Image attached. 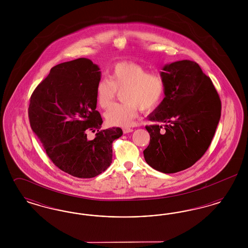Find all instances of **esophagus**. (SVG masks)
Wrapping results in <instances>:
<instances>
[{"label":"esophagus","mask_w":248,"mask_h":248,"mask_svg":"<svg viewBox=\"0 0 248 248\" xmlns=\"http://www.w3.org/2000/svg\"><path fill=\"white\" fill-rule=\"evenodd\" d=\"M123 132H124V134H128V133L133 132V129H132V128H128V127H124V128H123Z\"/></svg>","instance_id":"1"}]
</instances>
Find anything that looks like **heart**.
Returning <instances> with one entry per match:
<instances>
[{"instance_id":"b5f03b06","label":"heart","mask_w":248,"mask_h":248,"mask_svg":"<svg viewBox=\"0 0 248 248\" xmlns=\"http://www.w3.org/2000/svg\"><path fill=\"white\" fill-rule=\"evenodd\" d=\"M124 103L110 107L105 119L109 125L132 126L138 118L140 108L151 110L158 106L165 92L160 74L148 72L141 65L120 62L110 70L108 78H101L95 86L97 104L107 108L113 102L117 91H123Z\"/></svg>"}]
</instances>
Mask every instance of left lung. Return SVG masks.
I'll return each instance as SVG.
<instances>
[{"mask_svg": "<svg viewBox=\"0 0 248 248\" xmlns=\"http://www.w3.org/2000/svg\"><path fill=\"white\" fill-rule=\"evenodd\" d=\"M163 71L165 96L148 116L153 123L146 125L151 140L143 154L155 170L172 174L194 165L207 151L220 119L221 101L196 62L179 60L166 64Z\"/></svg>", "mask_w": 248, "mask_h": 248, "instance_id": "1", "label": "left lung"}]
</instances>
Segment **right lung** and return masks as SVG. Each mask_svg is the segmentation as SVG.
Listing matches in <instances>:
<instances>
[{
    "label": "right lung",
    "mask_w": 248,
    "mask_h": 248,
    "mask_svg": "<svg viewBox=\"0 0 248 248\" xmlns=\"http://www.w3.org/2000/svg\"><path fill=\"white\" fill-rule=\"evenodd\" d=\"M101 78L90 59H75L53 67L31 96V127L50 160L60 170L80 178L96 177L111 164L112 142L119 127L101 130L95 109V86ZM93 131V141L87 133Z\"/></svg>",
    "instance_id": "add662e5"
}]
</instances>
